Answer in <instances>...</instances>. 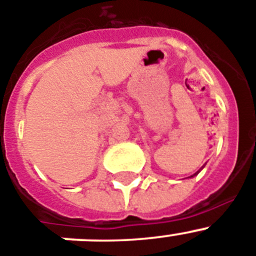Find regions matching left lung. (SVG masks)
<instances>
[{
	"label": "left lung",
	"mask_w": 256,
	"mask_h": 256,
	"mask_svg": "<svg viewBox=\"0 0 256 256\" xmlns=\"http://www.w3.org/2000/svg\"><path fill=\"white\" fill-rule=\"evenodd\" d=\"M202 168H204V166H202ZM202 168H200V169H202ZM198 173H200V170H198V172H196V173H194V174H193V176H197V174H198Z\"/></svg>",
	"instance_id": "left-lung-1"
}]
</instances>
